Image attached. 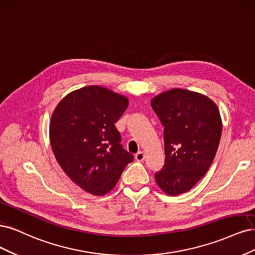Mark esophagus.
<instances>
[{
	"mask_svg": "<svg viewBox=\"0 0 255 255\" xmlns=\"http://www.w3.org/2000/svg\"><path fill=\"white\" fill-rule=\"evenodd\" d=\"M145 159V153L143 151H138L136 154H135V160L138 161V162H143Z\"/></svg>",
	"mask_w": 255,
	"mask_h": 255,
	"instance_id": "obj_1",
	"label": "esophagus"
}]
</instances>
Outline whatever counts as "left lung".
<instances>
[{"label":"left lung","instance_id":"1","mask_svg":"<svg viewBox=\"0 0 255 255\" xmlns=\"http://www.w3.org/2000/svg\"><path fill=\"white\" fill-rule=\"evenodd\" d=\"M151 108L164 127L165 162L154 174L167 195L190 191L215 158L221 136L217 106L209 97L172 89L151 100Z\"/></svg>","mask_w":255,"mask_h":255}]
</instances>
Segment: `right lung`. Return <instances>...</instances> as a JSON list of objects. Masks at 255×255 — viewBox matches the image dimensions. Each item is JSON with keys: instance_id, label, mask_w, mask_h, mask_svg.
Here are the masks:
<instances>
[{"instance_id": "1", "label": "right lung", "mask_w": 255, "mask_h": 255, "mask_svg": "<svg viewBox=\"0 0 255 255\" xmlns=\"http://www.w3.org/2000/svg\"><path fill=\"white\" fill-rule=\"evenodd\" d=\"M128 100L100 86L65 96L51 119L50 139L57 162L72 181L103 196L116 186L133 155L123 148L116 127Z\"/></svg>"}]
</instances>
